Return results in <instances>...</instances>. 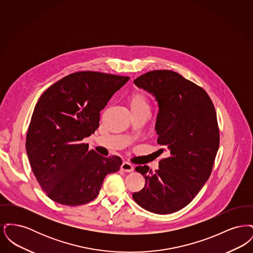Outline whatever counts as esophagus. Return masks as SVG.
I'll list each match as a JSON object with an SVG mask.
<instances>
[{
  "mask_svg": "<svg viewBox=\"0 0 253 253\" xmlns=\"http://www.w3.org/2000/svg\"><path fill=\"white\" fill-rule=\"evenodd\" d=\"M121 169L122 170L126 171V172H131V171H132V169H133V166L129 162H123L122 165H121Z\"/></svg>",
  "mask_w": 253,
  "mask_h": 253,
  "instance_id": "obj_1",
  "label": "esophagus"
}]
</instances>
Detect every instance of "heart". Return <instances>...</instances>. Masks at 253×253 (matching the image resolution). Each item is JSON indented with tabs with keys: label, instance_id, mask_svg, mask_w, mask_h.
Returning <instances> with one entry per match:
<instances>
[{
	"label": "heart",
	"instance_id": "b5f03b06",
	"mask_svg": "<svg viewBox=\"0 0 253 253\" xmlns=\"http://www.w3.org/2000/svg\"><path fill=\"white\" fill-rule=\"evenodd\" d=\"M129 105L132 113L147 112L150 113L151 104L148 96L143 92L135 91L129 96Z\"/></svg>",
	"mask_w": 253,
	"mask_h": 253
}]
</instances>
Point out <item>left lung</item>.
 <instances>
[{"mask_svg": "<svg viewBox=\"0 0 253 253\" xmlns=\"http://www.w3.org/2000/svg\"><path fill=\"white\" fill-rule=\"evenodd\" d=\"M133 84L156 97L157 143L168 157L155 172L147 165L135 168L145 186L132 198L148 211L172 213L192 202L211 173L219 148L216 112L204 89L178 73L151 71Z\"/></svg>", "mask_w": 253, "mask_h": 253, "instance_id": "left-lung-1", "label": "left lung"}]
</instances>
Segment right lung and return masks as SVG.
<instances>
[{
  "mask_svg": "<svg viewBox=\"0 0 253 253\" xmlns=\"http://www.w3.org/2000/svg\"><path fill=\"white\" fill-rule=\"evenodd\" d=\"M104 73L70 74L39 98L26 134V153L42 189L53 201L79 206L94 200L119 157L88 151L85 137L99 126V112L129 81Z\"/></svg>",
  "mask_w": 253,
  "mask_h": 253,
  "instance_id": "add662e5",
  "label": "right lung"
}]
</instances>
